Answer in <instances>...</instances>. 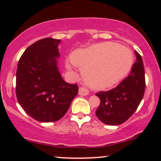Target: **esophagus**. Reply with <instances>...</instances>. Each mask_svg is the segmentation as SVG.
I'll return each instance as SVG.
<instances>
[{
	"label": "esophagus",
	"mask_w": 161,
	"mask_h": 161,
	"mask_svg": "<svg viewBox=\"0 0 161 161\" xmlns=\"http://www.w3.org/2000/svg\"><path fill=\"white\" fill-rule=\"evenodd\" d=\"M79 95L81 96H86L87 95H88V89L85 87H80L79 88Z\"/></svg>",
	"instance_id": "34e87169"
}]
</instances>
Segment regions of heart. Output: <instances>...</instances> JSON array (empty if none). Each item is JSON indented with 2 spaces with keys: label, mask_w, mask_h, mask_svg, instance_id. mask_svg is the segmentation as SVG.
I'll return each instance as SVG.
<instances>
[{
  "label": "heart",
  "mask_w": 161,
  "mask_h": 161,
  "mask_svg": "<svg viewBox=\"0 0 161 161\" xmlns=\"http://www.w3.org/2000/svg\"><path fill=\"white\" fill-rule=\"evenodd\" d=\"M74 65L82 69L85 81L95 90L110 88L130 71L133 55L129 48L113 42L97 44L86 49H79L72 54ZM67 69H70L68 63Z\"/></svg>",
  "instance_id": "b5f03b06"
}]
</instances>
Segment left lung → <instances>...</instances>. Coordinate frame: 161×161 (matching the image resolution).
I'll list each match as a JSON object with an SVG mask.
<instances>
[{"label":"left lung","instance_id":"left-lung-1","mask_svg":"<svg viewBox=\"0 0 161 161\" xmlns=\"http://www.w3.org/2000/svg\"><path fill=\"white\" fill-rule=\"evenodd\" d=\"M135 53L136 62L129 76L116 88L96 94L101 104L95 114L104 124L116 125L123 123L134 114L143 98L145 88V69L142 57L136 51Z\"/></svg>","mask_w":161,"mask_h":161}]
</instances>
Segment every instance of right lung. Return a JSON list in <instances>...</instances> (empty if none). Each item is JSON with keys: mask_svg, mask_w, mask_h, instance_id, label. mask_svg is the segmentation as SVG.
<instances>
[{"mask_svg": "<svg viewBox=\"0 0 161 161\" xmlns=\"http://www.w3.org/2000/svg\"><path fill=\"white\" fill-rule=\"evenodd\" d=\"M61 41H37L24 51L16 70V97L25 113L44 123L59 120L78 94V86L64 80L58 68Z\"/></svg>", "mask_w": 161, "mask_h": 161, "instance_id": "right-lung-1", "label": "right lung"}]
</instances>
